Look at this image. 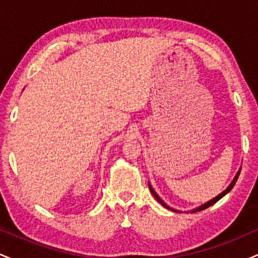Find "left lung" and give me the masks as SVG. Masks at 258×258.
I'll list each match as a JSON object with an SVG mask.
<instances>
[{"label":"left lung","mask_w":258,"mask_h":258,"mask_svg":"<svg viewBox=\"0 0 258 258\" xmlns=\"http://www.w3.org/2000/svg\"><path fill=\"white\" fill-rule=\"evenodd\" d=\"M239 174H240V170H239V171H238V172H236V174H235V177H234V179L232 180V183H230V184L227 186V188H226V190H223V191H222V193H221V194H218V195H217V197H216V198H214V199H211V200H210V201H207V203H205V204H203V205L198 206V207H197V209H193V210H191V211H190V212H197V211H201V210H205V209H207V207H210V206H211V205H214V204H215V203H217V201H218V200H220V199H222V198H223V197H224V195H226V194H228V193H229V191H230V190H232V188H233V186H234V184H235L236 179H238ZM149 189H150V191H152V194L154 195V198H155V199H156V200H158V201H159V203H160V204H161V205H162V206H164V207H166V209H168V210H171V211H174V212H179V211H178V210H174V209H172V207H170V206H168V205H167V204H166V203H165V201H164V200H162V199H161V198H160L158 194H156V191H155V190H154V189H153V186H152V184H150V183H149Z\"/></svg>","instance_id":"8db88e82"}]
</instances>
